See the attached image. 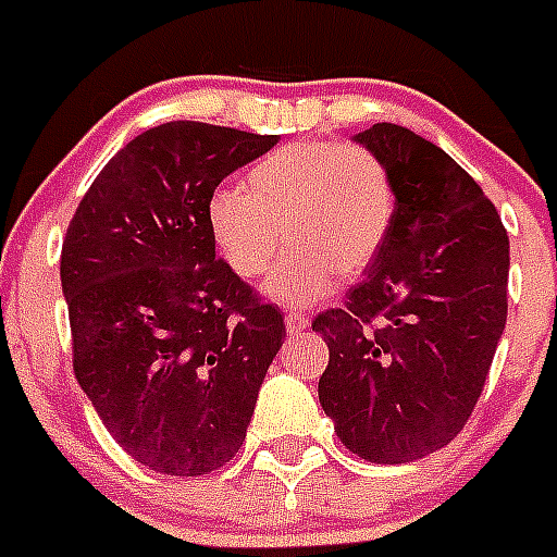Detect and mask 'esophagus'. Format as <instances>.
<instances>
[{
  "instance_id": "obj_1",
  "label": "esophagus",
  "mask_w": 557,
  "mask_h": 557,
  "mask_svg": "<svg viewBox=\"0 0 557 557\" xmlns=\"http://www.w3.org/2000/svg\"><path fill=\"white\" fill-rule=\"evenodd\" d=\"M284 326H287L289 335H298V332H304L310 326V318L301 315V312H287V315H284Z\"/></svg>"
}]
</instances>
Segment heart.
Returning <instances> with one entry per match:
<instances>
[{
    "label": "heart",
    "instance_id": "heart-1",
    "mask_svg": "<svg viewBox=\"0 0 557 557\" xmlns=\"http://www.w3.org/2000/svg\"><path fill=\"white\" fill-rule=\"evenodd\" d=\"M397 220L388 165L360 143L296 140L247 169L242 191L208 199V231L233 273L256 282L273 270L268 296L321 301L335 275L363 273L386 247Z\"/></svg>",
    "mask_w": 557,
    "mask_h": 557
}]
</instances>
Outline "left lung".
<instances>
[{
    "label": "left lung",
    "instance_id": "left-lung-1",
    "mask_svg": "<svg viewBox=\"0 0 557 557\" xmlns=\"http://www.w3.org/2000/svg\"><path fill=\"white\" fill-rule=\"evenodd\" d=\"M355 140L388 165L397 220L344 307L312 330L330 346L318 400L366 462L445 448L473 414L507 324L510 239L479 183L406 126Z\"/></svg>",
    "mask_w": 557,
    "mask_h": 557
}]
</instances>
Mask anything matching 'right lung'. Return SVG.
Returning <instances> with one entry per match:
<instances>
[{"label":"right lung","instance_id":"add662e5","mask_svg":"<svg viewBox=\"0 0 557 557\" xmlns=\"http://www.w3.org/2000/svg\"><path fill=\"white\" fill-rule=\"evenodd\" d=\"M275 135L171 121L117 151L61 245L73 369L112 440L165 476L239 454L284 344L278 307L216 259L208 199Z\"/></svg>","mask_w":557,"mask_h":557}]
</instances>
